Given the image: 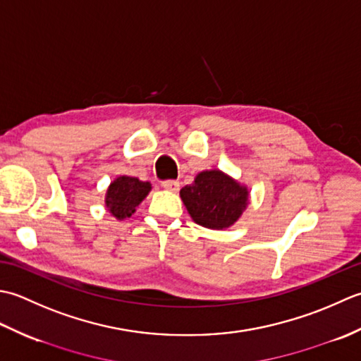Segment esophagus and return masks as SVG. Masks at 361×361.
Wrapping results in <instances>:
<instances>
[{
	"instance_id": "1",
	"label": "esophagus",
	"mask_w": 361,
	"mask_h": 361,
	"mask_svg": "<svg viewBox=\"0 0 361 361\" xmlns=\"http://www.w3.org/2000/svg\"><path fill=\"white\" fill-rule=\"evenodd\" d=\"M161 187L168 191H174V193L176 191H179V188H180L178 180H165V182H161Z\"/></svg>"
}]
</instances>
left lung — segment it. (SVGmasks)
I'll return each instance as SVG.
<instances>
[{
	"mask_svg": "<svg viewBox=\"0 0 361 361\" xmlns=\"http://www.w3.org/2000/svg\"><path fill=\"white\" fill-rule=\"evenodd\" d=\"M191 219L207 229L223 231L238 221L249 204V190L221 170H205L180 190Z\"/></svg>",
	"mask_w": 361,
	"mask_h": 361,
	"instance_id": "8db88e82",
	"label": "left lung"
}]
</instances>
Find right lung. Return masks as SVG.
<instances>
[{"label":"right lung","instance_id":"1","mask_svg":"<svg viewBox=\"0 0 361 361\" xmlns=\"http://www.w3.org/2000/svg\"><path fill=\"white\" fill-rule=\"evenodd\" d=\"M151 183L132 176H118L106 191V209L110 215L123 221L134 215L137 207L151 191Z\"/></svg>","mask_w":361,"mask_h":361}]
</instances>
